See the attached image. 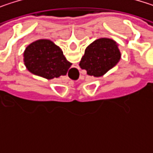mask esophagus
I'll return each instance as SVG.
<instances>
[{
	"instance_id": "1",
	"label": "esophagus",
	"mask_w": 153,
	"mask_h": 153,
	"mask_svg": "<svg viewBox=\"0 0 153 153\" xmlns=\"http://www.w3.org/2000/svg\"><path fill=\"white\" fill-rule=\"evenodd\" d=\"M75 72H76V69H73V74H75Z\"/></svg>"
}]
</instances>
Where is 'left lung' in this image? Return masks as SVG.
<instances>
[{
	"mask_svg": "<svg viewBox=\"0 0 153 153\" xmlns=\"http://www.w3.org/2000/svg\"><path fill=\"white\" fill-rule=\"evenodd\" d=\"M120 59V52L117 43L107 38H101L85 49L79 66L90 76L100 77L117 65Z\"/></svg>",
	"mask_w": 153,
	"mask_h": 153,
	"instance_id": "8db88e82",
	"label": "left lung"
}]
</instances>
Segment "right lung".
Returning <instances> with one entry per match:
<instances>
[{
	"label": "right lung",
	"instance_id": "1",
	"mask_svg": "<svg viewBox=\"0 0 153 153\" xmlns=\"http://www.w3.org/2000/svg\"><path fill=\"white\" fill-rule=\"evenodd\" d=\"M24 61L31 73L48 79L65 75L72 65L61 48L49 40L31 43L25 50Z\"/></svg>",
	"mask_w": 153,
	"mask_h": 153
}]
</instances>
